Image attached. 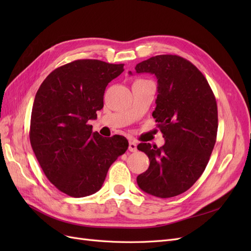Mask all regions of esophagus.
Listing matches in <instances>:
<instances>
[{"mask_svg":"<svg viewBox=\"0 0 251 251\" xmlns=\"http://www.w3.org/2000/svg\"><path fill=\"white\" fill-rule=\"evenodd\" d=\"M128 151H137V143H136L133 140H131L130 143H128Z\"/></svg>","mask_w":251,"mask_h":251,"instance_id":"1","label":"esophagus"}]
</instances>
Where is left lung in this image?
<instances>
[{"label": "left lung", "instance_id": "left-lung-1", "mask_svg": "<svg viewBox=\"0 0 251 251\" xmlns=\"http://www.w3.org/2000/svg\"><path fill=\"white\" fill-rule=\"evenodd\" d=\"M135 70L155 74L158 79L151 115L165 139L160 148L137 146L150 159L137 183L150 195L171 198L191 188L209 161L218 132L216 97L198 68L179 55H156L136 65Z\"/></svg>", "mask_w": 251, "mask_h": 251}]
</instances>
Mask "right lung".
Masks as SVG:
<instances>
[{"instance_id": "obj_1", "label": "right lung", "mask_w": 251, "mask_h": 251, "mask_svg": "<svg viewBox=\"0 0 251 251\" xmlns=\"http://www.w3.org/2000/svg\"><path fill=\"white\" fill-rule=\"evenodd\" d=\"M124 64L77 59L56 68L37 90L29 137L46 177L58 191L81 198L100 191L111 164L126 153L124 136L92 133L108 83Z\"/></svg>"}]
</instances>
